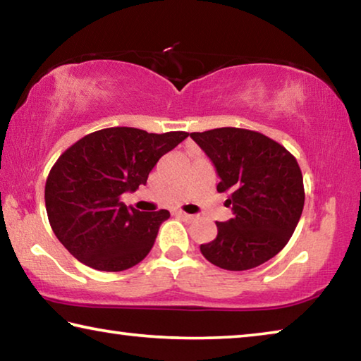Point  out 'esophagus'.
<instances>
[{"mask_svg": "<svg viewBox=\"0 0 361 361\" xmlns=\"http://www.w3.org/2000/svg\"><path fill=\"white\" fill-rule=\"evenodd\" d=\"M175 215L178 216L180 219H183V221H186V223H191L195 219L194 215H189V213H185V212H175Z\"/></svg>", "mask_w": 361, "mask_h": 361, "instance_id": "obj_1", "label": "esophagus"}]
</instances>
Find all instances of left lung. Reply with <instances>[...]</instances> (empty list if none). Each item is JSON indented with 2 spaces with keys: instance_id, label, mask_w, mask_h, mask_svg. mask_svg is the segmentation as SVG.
Masks as SVG:
<instances>
[{
  "instance_id": "obj_1",
  "label": "left lung",
  "mask_w": 361,
  "mask_h": 361,
  "mask_svg": "<svg viewBox=\"0 0 361 361\" xmlns=\"http://www.w3.org/2000/svg\"><path fill=\"white\" fill-rule=\"evenodd\" d=\"M191 138L215 164L218 192L234 218L216 223V239L200 252L226 271H247L274 258L295 232L304 209V183L296 157L259 132L221 127Z\"/></svg>"
}]
</instances>
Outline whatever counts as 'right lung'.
Returning a JSON list of instances; mask_svg holds the SVG:
<instances>
[{"label":"right lung","instance_id":"right-lung-1","mask_svg":"<svg viewBox=\"0 0 361 361\" xmlns=\"http://www.w3.org/2000/svg\"><path fill=\"white\" fill-rule=\"evenodd\" d=\"M188 135L109 127L63 151L44 189L49 223L62 245L97 271H126L145 259L170 213L140 212L121 195L146 185L159 159Z\"/></svg>","mask_w":361,"mask_h":361}]
</instances>
